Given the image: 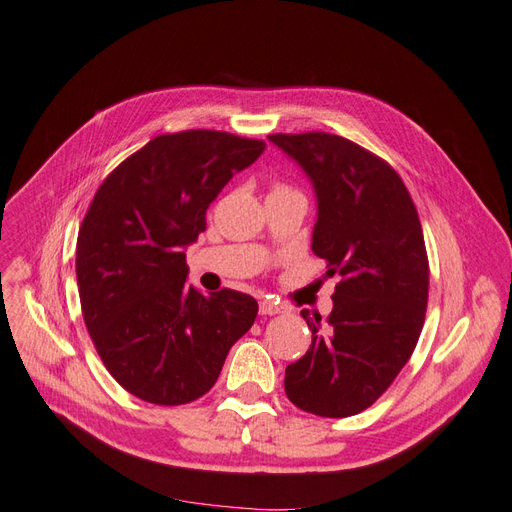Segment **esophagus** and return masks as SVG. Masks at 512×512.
<instances>
[{"label": "esophagus", "instance_id": "1", "mask_svg": "<svg viewBox=\"0 0 512 512\" xmlns=\"http://www.w3.org/2000/svg\"><path fill=\"white\" fill-rule=\"evenodd\" d=\"M282 311H284V307L274 303V301H270V299H263L259 303V314L261 316H276V314H282Z\"/></svg>", "mask_w": 512, "mask_h": 512}]
</instances>
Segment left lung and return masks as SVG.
Returning a JSON list of instances; mask_svg holds the SVG:
<instances>
[{
  "mask_svg": "<svg viewBox=\"0 0 512 512\" xmlns=\"http://www.w3.org/2000/svg\"><path fill=\"white\" fill-rule=\"evenodd\" d=\"M316 194L311 251L341 276L328 320L301 316L311 347L286 366L284 391L311 414L345 418L381 397L410 360L425 322L429 261L420 219L399 175L332 133H276Z\"/></svg>",
  "mask_w": 512,
  "mask_h": 512,
  "instance_id": "1",
  "label": "left lung"
}]
</instances>
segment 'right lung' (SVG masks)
<instances>
[{"instance_id":"obj_1","label":"right lung","mask_w":512,"mask_h":512,"mask_svg":"<svg viewBox=\"0 0 512 512\" xmlns=\"http://www.w3.org/2000/svg\"><path fill=\"white\" fill-rule=\"evenodd\" d=\"M265 144L226 131L159 136L98 188L77 236L83 320L115 381L144 402L180 406L217 381L257 301L188 284L186 249L205 213Z\"/></svg>"}]
</instances>
